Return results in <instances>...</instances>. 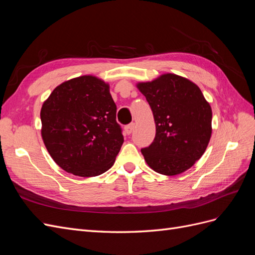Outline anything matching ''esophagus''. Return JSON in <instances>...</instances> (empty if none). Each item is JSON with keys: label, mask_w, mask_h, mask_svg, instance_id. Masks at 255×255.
<instances>
[{"label": "esophagus", "mask_w": 255, "mask_h": 255, "mask_svg": "<svg viewBox=\"0 0 255 255\" xmlns=\"http://www.w3.org/2000/svg\"><path fill=\"white\" fill-rule=\"evenodd\" d=\"M134 128H135V123H130V125L127 126V127L125 128V130H126V133H127L128 135H129L130 133H132V132H133V129H134Z\"/></svg>", "instance_id": "34e87169"}]
</instances>
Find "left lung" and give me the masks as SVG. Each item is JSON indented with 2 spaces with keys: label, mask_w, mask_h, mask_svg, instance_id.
I'll return each mask as SVG.
<instances>
[{
  "label": "left lung",
  "mask_w": 255,
  "mask_h": 255,
  "mask_svg": "<svg viewBox=\"0 0 255 255\" xmlns=\"http://www.w3.org/2000/svg\"><path fill=\"white\" fill-rule=\"evenodd\" d=\"M155 121L156 134L141 153L148 166L164 175L180 174L195 165L212 136V107L197 85L173 73L136 84Z\"/></svg>",
  "instance_id": "8db88e82"
}]
</instances>
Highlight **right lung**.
Returning a JSON list of instances; mask_svg holds the SVG:
<instances>
[{
    "instance_id": "add662e5",
    "label": "right lung",
    "mask_w": 255,
    "mask_h": 255,
    "mask_svg": "<svg viewBox=\"0 0 255 255\" xmlns=\"http://www.w3.org/2000/svg\"><path fill=\"white\" fill-rule=\"evenodd\" d=\"M110 84L94 75L61 83L41 107V137L53 160L83 177L104 173L123 143Z\"/></svg>"
}]
</instances>
